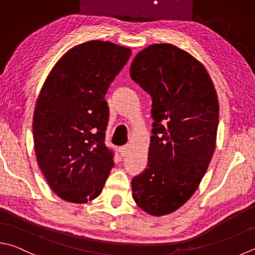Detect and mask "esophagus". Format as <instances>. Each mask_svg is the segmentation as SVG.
Listing matches in <instances>:
<instances>
[{"instance_id":"esophagus-1","label":"esophagus","mask_w":255,"mask_h":255,"mask_svg":"<svg viewBox=\"0 0 255 255\" xmlns=\"http://www.w3.org/2000/svg\"><path fill=\"white\" fill-rule=\"evenodd\" d=\"M129 152V144H126V145L120 147V153H121L122 156H126Z\"/></svg>"}]
</instances>
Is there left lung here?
I'll list each match as a JSON object with an SVG mask.
<instances>
[{
  "label": "left lung",
  "instance_id": "1",
  "mask_svg": "<svg viewBox=\"0 0 255 255\" xmlns=\"http://www.w3.org/2000/svg\"><path fill=\"white\" fill-rule=\"evenodd\" d=\"M129 75L152 97L147 167L132 180L136 205L153 217L173 213L198 190L217 145L219 100L204 65L169 43L134 57Z\"/></svg>",
  "mask_w": 255,
  "mask_h": 255
}]
</instances>
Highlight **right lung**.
<instances>
[{
  "label": "right lung",
  "instance_id": "1",
  "mask_svg": "<svg viewBox=\"0 0 255 255\" xmlns=\"http://www.w3.org/2000/svg\"><path fill=\"white\" fill-rule=\"evenodd\" d=\"M131 49L109 41L72 47L47 75L33 115L38 166L53 192L71 203L101 194L114 165L104 143L110 84L131 56Z\"/></svg>",
  "mask_w": 255,
  "mask_h": 255
}]
</instances>
